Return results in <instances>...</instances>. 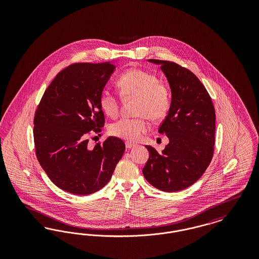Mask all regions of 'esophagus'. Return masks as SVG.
Returning a JSON list of instances; mask_svg holds the SVG:
<instances>
[{"mask_svg":"<svg viewBox=\"0 0 259 259\" xmlns=\"http://www.w3.org/2000/svg\"><path fill=\"white\" fill-rule=\"evenodd\" d=\"M125 146H126V148H132L135 147V144H133V143H130V142H126L125 143Z\"/></svg>","mask_w":259,"mask_h":259,"instance_id":"1","label":"esophagus"}]
</instances>
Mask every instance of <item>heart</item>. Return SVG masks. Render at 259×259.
Instances as JSON below:
<instances>
[{"instance_id":"1","label":"heart","mask_w":259,"mask_h":259,"mask_svg":"<svg viewBox=\"0 0 259 259\" xmlns=\"http://www.w3.org/2000/svg\"><path fill=\"white\" fill-rule=\"evenodd\" d=\"M117 87L122 98L136 97L135 113L138 116L124 117L109 127L111 135L128 142L138 141L149 128V119H163L171 107V91L159 81L157 75L143 69L132 68L117 78ZM99 105L103 112L111 118L119 112V101L115 94L103 91Z\"/></svg>"}]
</instances>
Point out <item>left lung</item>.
<instances>
[{
  "mask_svg": "<svg viewBox=\"0 0 259 259\" xmlns=\"http://www.w3.org/2000/svg\"><path fill=\"white\" fill-rule=\"evenodd\" d=\"M148 61L160 65L171 87L172 102L158 129L169 144L162 153L146 146L149 158L143 174L157 189L176 192L196 183L211 161L215 111L207 89L192 72L175 62Z\"/></svg>",
  "mask_w": 259,
  "mask_h": 259,
  "instance_id": "8db88e82",
  "label": "left lung"
}]
</instances>
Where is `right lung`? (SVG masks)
<instances>
[{
    "label": "right lung",
    "mask_w": 259,
    "mask_h": 259,
    "mask_svg": "<svg viewBox=\"0 0 259 259\" xmlns=\"http://www.w3.org/2000/svg\"><path fill=\"white\" fill-rule=\"evenodd\" d=\"M115 69L112 63H74L46 89L34 117L36 156L50 181L67 192L88 195L111 180L123 155V141L109 137L94 148L88 138L105 124L100 95Z\"/></svg>",
    "instance_id": "add662e5"
}]
</instances>
